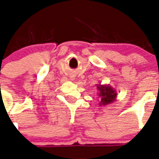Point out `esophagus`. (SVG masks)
I'll list each match as a JSON object with an SVG mask.
<instances>
[{"label": "esophagus", "instance_id": "34e87169", "mask_svg": "<svg viewBox=\"0 0 159 159\" xmlns=\"http://www.w3.org/2000/svg\"><path fill=\"white\" fill-rule=\"evenodd\" d=\"M70 78H71V79H74V77H73V76H71V77H70Z\"/></svg>", "mask_w": 159, "mask_h": 159}]
</instances>
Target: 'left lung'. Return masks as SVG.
I'll use <instances>...</instances> for the list:
<instances>
[{
    "label": "left lung",
    "mask_w": 159,
    "mask_h": 159,
    "mask_svg": "<svg viewBox=\"0 0 159 159\" xmlns=\"http://www.w3.org/2000/svg\"><path fill=\"white\" fill-rule=\"evenodd\" d=\"M97 88L98 91V96L101 98L100 106H106L114 102L117 97V92L116 89L109 85L97 84Z\"/></svg>",
    "instance_id": "8db88e82"
}]
</instances>
